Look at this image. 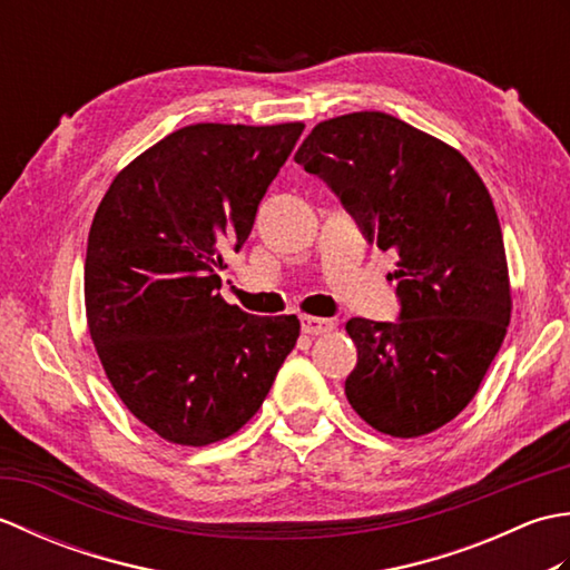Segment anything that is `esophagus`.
<instances>
[{"instance_id": "34e87169", "label": "esophagus", "mask_w": 570, "mask_h": 570, "mask_svg": "<svg viewBox=\"0 0 570 570\" xmlns=\"http://www.w3.org/2000/svg\"><path fill=\"white\" fill-rule=\"evenodd\" d=\"M301 331L306 335H323L333 331V321L316 318V316H301Z\"/></svg>"}]
</instances>
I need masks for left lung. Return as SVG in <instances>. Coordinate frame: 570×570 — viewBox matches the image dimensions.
I'll return each instance as SVG.
<instances>
[{
	"label": "left lung",
	"instance_id": "obj_1",
	"mask_svg": "<svg viewBox=\"0 0 570 570\" xmlns=\"http://www.w3.org/2000/svg\"><path fill=\"white\" fill-rule=\"evenodd\" d=\"M296 164L318 176L362 237L396 252V321H347L357 365L345 396L372 429L416 439L455 419L510 325L498 213L463 154L384 112L313 127Z\"/></svg>",
	"mask_w": 570,
	"mask_h": 570
}]
</instances>
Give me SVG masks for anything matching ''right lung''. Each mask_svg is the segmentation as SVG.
I'll use <instances>...</instances> for the list:
<instances>
[{"mask_svg": "<svg viewBox=\"0 0 570 570\" xmlns=\"http://www.w3.org/2000/svg\"><path fill=\"white\" fill-rule=\"evenodd\" d=\"M301 122L190 125L137 156L105 193L85 257V311L107 380L144 426L208 445L257 414L296 345V316L220 296Z\"/></svg>", "mask_w": 570, "mask_h": 570, "instance_id": "1", "label": "right lung"}]
</instances>
